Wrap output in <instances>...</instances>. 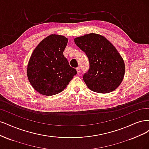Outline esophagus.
<instances>
[{"label":"esophagus","instance_id":"obj_1","mask_svg":"<svg viewBox=\"0 0 149 149\" xmlns=\"http://www.w3.org/2000/svg\"><path fill=\"white\" fill-rule=\"evenodd\" d=\"M76 70H77V74H79L80 72V69L79 67H78V68H76Z\"/></svg>","mask_w":149,"mask_h":149}]
</instances>
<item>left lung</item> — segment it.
Wrapping results in <instances>:
<instances>
[{"label":"left lung","instance_id":"8db88e82","mask_svg":"<svg viewBox=\"0 0 149 149\" xmlns=\"http://www.w3.org/2000/svg\"><path fill=\"white\" fill-rule=\"evenodd\" d=\"M74 42L88 58L89 69L83 77L88 88L100 93L116 90L123 80L125 65L115 47L96 33L75 38Z\"/></svg>","mask_w":149,"mask_h":149}]
</instances>
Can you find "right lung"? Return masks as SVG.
<instances>
[{"label":"right lung","mask_w":149,"mask_h":149,"mask_svg":"<svg viewBox=\"0 0 149 149\" xmlns=\"http://www.w3.org/2000/svg\"><path fill=\"white\" fill-rule=\"evenodd\" d=\"M68 41L64 36L51 35L33 51L28 64L27 76L32 87L40 94L59 93L77 74L63 54Z\"/></svg>","instance_id":"1"}]
</instances>
